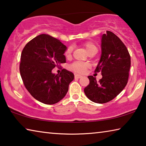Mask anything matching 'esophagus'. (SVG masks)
Masks as SVG:
<instances>
[{"mask_svg":"<svg viewBox=\"0 0 146 146\" xmlns=\"http://www.w3.org/2000/svg\"><path fill=\"white\" fill-rule=\"evenodd\" d=\"M82 77V76L79 75H75V78H80Z\"/></svg>","mask_w":146,"mask_h":146,"instance_id":"obj_1","label":"esophagus"}]
</instances>
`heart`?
Returning a JSON list of instances; mask_svg holds the SVG:
<instances>
[{"label":"heart","mask_w":146,"mask_h":146,"mask_svg":"<svg viewBox=\"0 0 146 146\" xmlns=\"http://www.w3.org/2000/svg\"><path fill=\"white\" fill-rule=\"evenodd\" d=\"M84 48L85 49L86 52L88 55L92 53H97L98 51V48L97 46L95 45V44L92 42H85L82 43L81 44ZM72 51L73 48L71 46H70L69 48H67V49L64 52V56H65L66 58L70 59L71 58L72 56ZM89 68V65L86 63L80 62H75L71 64L70 66V70L74 71V72L77 73H84L85 71L87 70V69Z\"/></svg>","instance_id":"1"}]
</instances>
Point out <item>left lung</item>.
I'll list each match as a JSON object with an SVG mask.
<instances>
[{
    "instance_id": "obj_1",
    "label": "left lung",
    "mask_w": 146,
    "mask_h": 146,
    "mask_svg": "<svg viewBox=\"0 0 146 146\" xmlns=\"http://www.w3.org/2000/svg\"><path fill=\"white\" fill-rule=\"evenodd\" d=\"M102 54L95 73L102 78L97 81L88 76L90 84L84 88L86 97L93 102L104 104L115 98L126 86L131 66V57L126 46L111 31L102 36Z\"/></svg>"
}]
</instances>
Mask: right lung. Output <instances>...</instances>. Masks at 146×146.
I'll use <instances>...</instances> for the list:
<instances>
[{
  "label": "right lung",
  "mask_w": 146,
  "mask_h": 146,
  "mask_svg": "<svg viewBox=\"0 0 146 146\" xmlns=\"http://www.w3.org/2000/svg\"><path fill=\"white\" fill-rule=\"evenodd\" d=\"M66 46L49 35L36 36L26 44L21 56L19 70L24 85L32 97L45 104H54L65 97L74 79L72 72L63 69L52 73L66 62Z\"/></svg>",
  "instance_id": "obj_1"
}]
</instances>
